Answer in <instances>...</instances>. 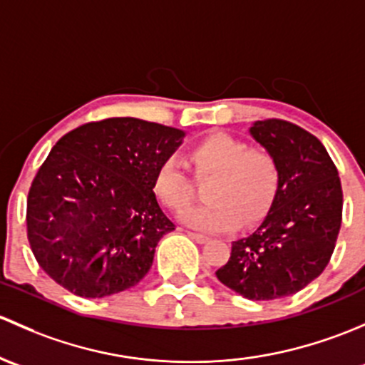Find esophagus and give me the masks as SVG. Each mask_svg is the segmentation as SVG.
Masks as SVG:
<instances>
[{"label":"esophagus","mask_w":365,"mask_h":365,"mask_svg":"<svg viewBox=\"0 0 365 365\" xmlns=\"http://www.w3.org/2000/svg\"><path fill=\"white\" fill-rule=\"evenodd\" d=\"M187 235H190V237L193 239V240H197L198 244H204V242H207V240H209L207 235H204V234H197V232H187Z\"/></svg>","instance_id":"1"}]
</instances>
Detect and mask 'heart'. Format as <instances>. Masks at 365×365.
Listing matches in <instances>:
<instances>
[{
  "label": "heart",
  "mask_w": 365,
  "mask_h": 365,
  "mask_svg": "<svg viewBox=\"0 0 365 365\" xmlns=\"http://www.w3.org/2000/svg\"><path fill=\"white\" fill-rule=\"evenodd\" d=\"M197 181L205 187L207 204L187 209L182 221L204 232H230L260 220L270 207L279 182L274 156L250 148L234 135L216 131L195 142L187 151ZM153 191L168 210L181 214L193 202L197 182L175 156L165 158L153 175Z\"/></svg>",
  "instance_id": "1"
}]
</instances>
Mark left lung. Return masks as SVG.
I'll use <instances>...</instances> for the list:
<instances>
[{
	"label": "left lung",
	"instance_id": "1",
	"mask_svg": "<svg viewBox=\"0 0 365 365\" xmlns=\"http://www.w3.org/2000/svg\"><path fill=\"white\" fill-rule=\"evenodd\" d=\"M251 135L276 160L279 182L264 221L232 242L216 276L246 299L272 300L300 292L329 265L343 220V190L332 158L304 128L264 119Z\"/></svg>",
	"mask_w": 365,
	"mask_h": 365
}]
</instances>
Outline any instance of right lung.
<instances>
[{"mask_svg":"<svg viewBox=\"0 0 365 365\" xmlns=\"http://www.w3.org/2000/svg\"><path fill=\"white\" fill-rule=\"evenodd\" d=\"M184 131L137 118L91 121L63 135L28 193L26 227L48 277L86 299L135 287L175 225L153 191Z\"/></svg>","mask_w":365,"mask_h":365,"instance_id":"right-lung-1","label":"right lung"}]
</instances>
